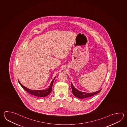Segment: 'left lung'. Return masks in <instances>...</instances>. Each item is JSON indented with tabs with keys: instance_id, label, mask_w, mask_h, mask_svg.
<instances>
[{
	"instance_id": "1",
	"label": "left lung",
	"mask_w": 127,
	"mask_h": 127,
	"mask_svg": "<svg viewBox=\"0 0 127 127\" xmlns=\"http://www.w3.org/2000/svg\"><path fill=\"white\" fill-rule=\"evenodd\" d=\"M71 86L72 87V92L73 94L76 97H77L78 98L80 99H84V98H87L88 97H91L97 94V93H99L101 89L99 90V91L96 92H93V93H86V92H82L79 91L76 89L73 86L72 83H71Z\"/></svg>"
}]
</instances>
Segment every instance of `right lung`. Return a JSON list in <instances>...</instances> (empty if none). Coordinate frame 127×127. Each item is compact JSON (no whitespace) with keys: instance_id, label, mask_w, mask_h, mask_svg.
<instances>
[{"instance_id":"add662e5","label":"right lung","mask_w":127,"mask_h":127,"mask_svg":"<svg viewBox=\"0 0 127 127\" xmlns=\"http://www.w3.org/2000/svg\"><path fill=\"white\" fill-rule=\"evenodd\" d=\"M55 77L53 79L52 81L51 82L50 85L49 87L46 90H30L29 89H28L27 87H25L24 86H23V85L20 82L18 81V82L19 83L20 85L21 86V87H23V89L25 90L26 92H28L29 94L32 95H34L37 97H45L47 96L48 95L50 94V92H51L52 91V88L53 84L54 81L55 80Z\"/></svg>"}]
</instances>
